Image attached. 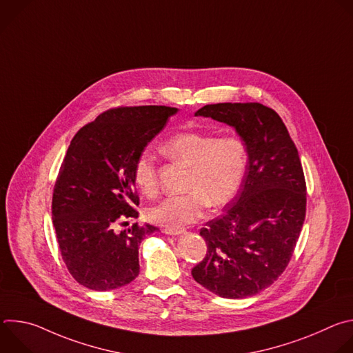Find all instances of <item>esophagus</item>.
<instances>
[{
  "label": "esophagus",
  "mask_w": 353,
  "mask_h": 353,
  "mask_svg": "<svg viewBox=\"0 0 353 353\" xmlns=\"http://www.w3.org/2000/svg\"><path fill=\"white\" fill-rule=\"evenodd\" d=\"M166 234H170V236H179V234H183L184 233V230L183 229H165L163 230Z\"/></svg>",
  "instance_id": "obj_1"
}]
</instances>
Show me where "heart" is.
Returning a JSON list of instances; mask_svg holds the SVG:
<instances>
[{
    "mask_svg": "<svg viewBox=\"0 0 353 353\" xmlns=\"http://www.w3.org/2000/svg\"><path fill=\"white\" fill-rule=\"evenodd\" d=\"M165 150L173 161L190 168L188 192L169 195L149 207L146 216L154 223L183 229L204 218L210 204L215 208L229 204L240 190L248 165V149L240 137L185 131L172 137ZM132 176L143 195L158 192L157 162L148 150L137 158Z\"/></svg>",
    "mask_w": 353,
    "mask_h": 353,
    "instance_id": "b5f03b06",
    "label": "heart"
}]
</instances>
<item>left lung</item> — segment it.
<instances>
[{"mask_svg": "<svg viewBox=\"0 0 353 353\" xmlns=\"http://www.w3.org/2000/svg\"><path fill=\"white\" fill-rule=\"evenodd\" d=\"M195 116L236 130L248 165L236 196L199 234L207 256L191 271L210 292L226 299L254 296L285 271L306 216V181L283 121L260 103L207 105Z\"/></svg>", "mask_w": 353, "mask_h": 353, "instance_id": "8db88e82", "label": "left lung"}]
</instances>
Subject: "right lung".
Listing matches in <instances>:
<instances>
[{
  "mask_svg": "<svg viewBox=\"0 0 353 353\" xmlns=\"http://www.w3.org/2000/svg\"><path fill=\"white\" fill-rule=\"evenodd\" d=\"M179 112L168 106L119 108L100 114L72 138L53 192V225L63 260L77 282L113 290L139 274L138 248L152 225L116 230L138 218L132 169L145 146Z\"/></svg>",
  "mask_w": 353,
  "mask_h": 353,
  "instance_id": "add662e5",
  "label": "right lung"
}]
</instances>
